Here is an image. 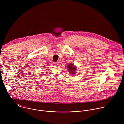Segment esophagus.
I'll return each mask as SVG.
<instances>
[{"label":"esophagus","instance_id":"34e87169","mask_svg":"<svg viewBox=\"0 0 124 124\" xmlns=\"http://www.w3.org/2000/svg\"><path fill=\"white\" fill-rule=\"evenodd\" d=\"M59 63H58V62H54V66H58V65H59Z\"/></svg>","mask_w":124,"mask_h":124}]
</instances>
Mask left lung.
<instances>
[{
	"mask_svg": "<svg viewBox=\"0 0 124 124\" xmlns=\"http://www.w3.org/2000/svg\"><path fill=\"white\" fill-rule=\"evenodd\" d=\"M67 69L69 71V73L71 75L76 74V72L77 70V67L72 63L69 64L67 66Z\"/></svg>",
	"mask_w": 124,
	"mask_h": 124,
	"instance_id": "1",
	"label": "left lung"
}]
</instances>
